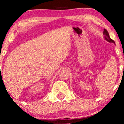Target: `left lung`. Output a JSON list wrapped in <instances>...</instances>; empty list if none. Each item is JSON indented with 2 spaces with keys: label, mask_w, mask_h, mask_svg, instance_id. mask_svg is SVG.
I'll use <instances>...</instances> for the list:
<instances>
[{
  "label": "left lung",
  "mask_w": 124,
  "mask_h": 124,
  "mask_svg": "<svg viewBox=\"0 0 124 124\" xmlns=\"http://www.w3.org/2000/svg\"><path fill=\"white\" fill-rule=\"evenodd\" d=\"M103 34H104V35L105 39H106L107 41L109 42V43H113L115 44V42L114 40L112 39L109 37V33H108V31L106 29H104V31H103Z\"/></svg>",
  "instance_id": "8db88e82"
}]
</instances>
